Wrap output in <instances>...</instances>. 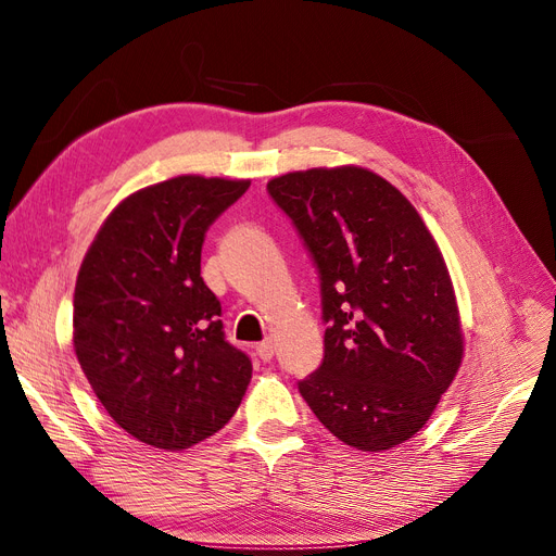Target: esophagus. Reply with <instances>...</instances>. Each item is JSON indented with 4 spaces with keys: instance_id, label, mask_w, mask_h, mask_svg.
Listing matches in <instances>:
<instances>
[{
    "instance_id": "1",
    "label": "esophagus",
    "mask_w": 556,
    "mask_h": 556,
    "mask_svg": "<svg viewBox=\"0 0 556 556\" xmlns=\"http://www.w3.org/2000/svg\"><path fill=\"white\" fill-rule=\"evenodd\" d=\"M256 356H258L263 363H268V361L275 356V344H273V340L261 342V344L256 346Z\"/></svg>"
}]
</instances>
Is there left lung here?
<instances>
[{
	"label": "left lung",
	"instance_id": "1",
	"mask_svg": "<svg viewBox=\"0 0 556 556\" xmlns=\"http://www.w3.org/2000/svg\"><path fill=\"white\" fill-rule=\"evenodd\" d=\"M323 279L325 361L300 383L346 446L381 453L417 434L455 381L464 331L444 254L392 182L356 166L268 182Z\"/></svg>",
	"mask_w": 556,
	"mask_h": 556
}]
</instances>
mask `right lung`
Instances as JSON below:
<instances>
[{
    "label": "right lung",
    "mask_w": 556,
    "mask_h": 556,
    "mask_svg": "<svg viewBox=\"0 0 556 556\" xmlns=\"http://www.w3.org/2000/svg\"><path fill=\"white\" fill-rule=\"evenodd\" d=\"M250 180L175 175L126 195L85 252L74 352L114 424L178 453L239 410L252 363L225 342L220 302L200 277L204 231Z\"/></svg>",
    "instance_id": "obj_1"
}]
</instances>
